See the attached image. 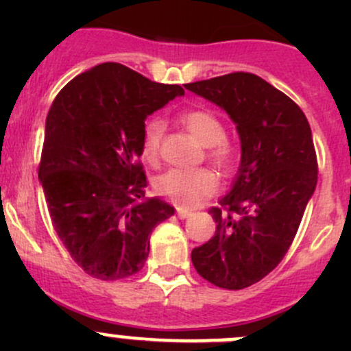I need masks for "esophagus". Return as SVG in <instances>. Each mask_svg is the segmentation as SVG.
<instances>
[{"label":"esophagus","mask_w":351,"mask_h":351,"mask_svg":"<svg viewBox=\"0 0 351 351\" xmlns=\"http://www.w3.org/2000/svg\"><path fill=\"white\" fill-rule=\"evenodd\" d=\"M176 215H178L180 219H186V217H190V215H192V212L185 210V208H178V210H176Z\"/></svg>","instance_id":"1"}]
</instances>
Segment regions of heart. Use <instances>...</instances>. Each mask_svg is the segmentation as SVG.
<instances>
[{"label": "heart", "instance_id": "b5f03b06", "mask_svg": "<svg viewBox=\"0 0 351 351\" xmlns=\"http://www.w3.org/2000/svg\"><path fill=\"white\" fill-rule=\"evenodd\" d=\"M180 122L197 137L202 146L207 147V158L222 175L234 171L239 162V151L231 141L226 139L224 123L215 113L202 108L186 110L180 115ZM162 132L165 125L159 120H151L144 125L141 147L146 161H158ZM217 185V175L210 168L169 169L158 176L154 190L158 195L168 198L178 207L192 208L214 195Z\"/></svg>", "mask_w": 351, "mask_h": 351}]
</instances>
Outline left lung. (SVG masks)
I'll use <instances>...</instances> for the list:
<instances>
[{
	"label": "left lung",
	"instance_id": "8db88e82",
	"mask_svg": "<svg viewBox=\"0 0 351 351\" xmlns=\"http://www.w3.org/2000/svg\"><path fill=\"white\" fill-rule=\"evenodd\" d=\"M185 88L224 108L241 139L234 186L208 210L215 234L192 251V263L210 284L246 289L284 260L316 190L309 122L295 101L256 74L231 73Z\"/></svg>",
	"mask_w": 351,
	"mask_h": 351
}]
</instances>
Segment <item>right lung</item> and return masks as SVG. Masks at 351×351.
I'll return each mask as SVG.
<instances>
[{
	"instance_id": "add662e5",
	"label": "right lung",
	"mask_w": 351,
	"mask_h": 351,
	"mask_svg": "<svg viewBox=\"0 0 351 351\" xmlns=\"http://www.w3.org/2000/svg\"><path fill=\"white\" fill-rule=\"evenodd\" d=\"M119 62L80 74L52 101L45 120L38 180L52 226L77 267L100 280L137 274L149 236L175 214L161 198L144 200V120L175 97Z\"/></svg>"
}]
</instances>
